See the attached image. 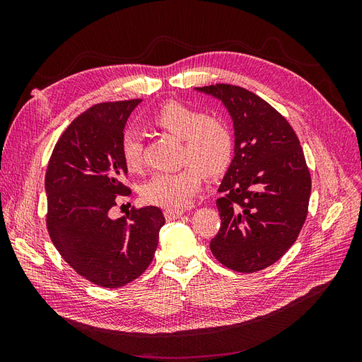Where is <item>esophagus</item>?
I'll return each instance as SVG.
<instances>
[{
  "label": "esophagus",
  "instance_id": "obj_1",
  "mask_svg": "<svg viewBox=\"0 0 362 362\" xmlns=\"http://www.w3.org/2000/svg\"><path fill=\"white\" fill-rule=\"evenodd\" d=\"M180 216H182V210H164L166 221H175V218H178Z\"/></svg>",
  "mask_w": 362,
  "mask_h": 362
}]
</instances>
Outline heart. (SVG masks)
Returning <instances> with one entry per match:
<instances>
[{
    "instance_id": "1",
    "label": "heart",
    "mask_w": 362,
    "mask_h": 362,
    "mask_svg": "<svg viewBox=\"0 0 362 362\" xmlns=\"http://www.w3.org/2000/svg\"><path fill=\"white\" fill-rule=\"evenodd\" d=\"M151 124L182 140V163H189L180 170L152 175L144 184L141 196L152 205L168 210L185 206L201 190L204 172L218 175L233 161L234 134L222 117L205 116L196 108L169 103L151 116ZM120 156L131 172L144 166V141L136 131L122 134Z\"/></svg>"
}]
</instances>
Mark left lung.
<instances>
[{"label": "left lung", "mask_w": 362, "mask_h": 362, "mask_svg": "<svg viewBox=\"0 0 362 362\" xmlns=\"http://www.w3.org/2000/svg\"><path fill=\"white\" fill-rule=\"evenodd\" d=\"M213 95L234 120L235 156L216 201L221 229L210 249L218 262L254 273L293 246L308 214L311 175L288 120L243 87H196Z\"/></svg>", "instance_id": "obj_1"}]
</instances>
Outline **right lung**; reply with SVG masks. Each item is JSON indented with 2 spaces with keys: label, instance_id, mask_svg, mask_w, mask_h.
Returning a JSON list of instances; mask_svg holds the SVG:
<instances>
[{
  "label": "right lung",
  "instance_id": "1",
  "mask_svg": "<svg viewBox=\"0 0 362 362\" xmlns=\"http://www.w3.org/2000/svg\"><path fill=\"white\" fill-rule=\"evenodd\" d=\"M141 100L95 104L63 131L45 175L47 228L63 259L96 286L117 288L144 273L154 258L164 216L157 206L110 217L127 196L120 139Z\"/></svg>",
  "mask_w": 362,
  "mask_h": 362
}]
</instances>
